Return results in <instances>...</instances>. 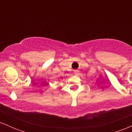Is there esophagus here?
I'll return each mask as SVG.
<instances>
[{
  "label": "esophagus",
  "instance_id": "34e87169",
  "mask_svg": "<svg viewBox=\"0 0 132 132\" xmlns=\"http://www.w3.org/2000/svg\"><path fill=\"white\" fill-rule=\"evenodd\" d=\"M79 71L78 70H75L74 71V75H79Z\"/></svg>",
  "mask_w": 132,
  "mask_h": 132
}]
</instances>
